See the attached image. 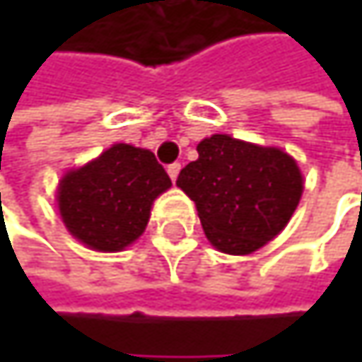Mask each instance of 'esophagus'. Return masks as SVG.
Listing matches in <instances>:
<instances>
[{"label": "esophagus", "mask_w": 362, "mask_h": 362, "mask_svg": "<svg viewBox=\"0 0 362 362\" xmlns=\"http://www.w3.org/2000/svg\"><path fill=\"white\" fill-rule=\"evenodd\" d=\"M168 174H170L172 182H176L178 174H180V163H172V165H168Z\"/></svg>", "instance_id": "obj_1"}]
</instances>
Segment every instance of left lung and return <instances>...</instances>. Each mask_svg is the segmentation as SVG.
Masks as SVG:
<instances>
[{
  "label": "left lung",
  "mask_w": 362,
  "mask_h": 362,
  "mask_svg": "<svg viewBox=\"0 0 362 362\" xmlns=\"http://www.w3.org/2000/svg\"><path fill=\"white\" fill-rule=\"evenodd\" d=\"M199 159L176 184L194 201L209 243L230 255H247L272 241L291 220L304 190L293 157L214 134L197 146Z\"/></svg>",
  "instance_id": "obj_1"
}]
</instances>
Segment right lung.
I'll use <instances>...</instances> for the list:
<instances>
[{"instance_id":"right-lung-1","label":"right lung","mask_w":362,"mask_h":362,"mask_svg":"<svg viewBox=\"0 0 362 362\" xmlns=\"http://www.w3.org/2000/svg\"><path fill=\"white\" fill-rule=\"evenodd\" d=\"M170 186L151 151L112 144L98 159L66 172L56 201L77 241L96 252H121L144 233L153 201Z\"/></svg>"}]
</instances>
